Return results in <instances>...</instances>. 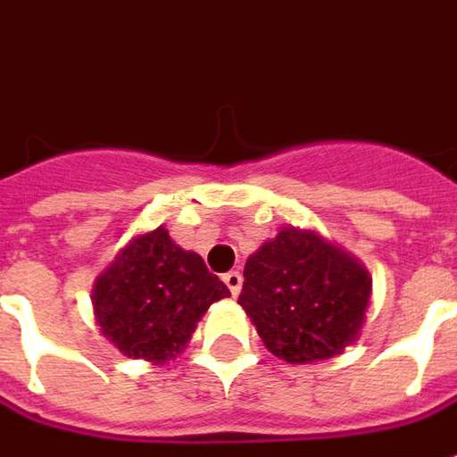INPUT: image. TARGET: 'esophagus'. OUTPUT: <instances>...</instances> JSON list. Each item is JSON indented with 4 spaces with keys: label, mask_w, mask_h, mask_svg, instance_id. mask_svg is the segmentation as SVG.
<instances>
[{
    "label": "esophagus",
    "mask_w": 457,
    "mask_h": 457,
    "mask_svg": "<svg viewBox=\"0 0 457 457\" xmlns=\"http://www.w3.org/2000/svg\"><path fill=\"white\" fill-rule=\"evenodd\" d=\"M222 282L228 284V289L232 292V296L239 295V289H242V274L237 270H232V272L222 274Z\"/></svg>",
    "instance_id": "1"
}]
</instances>
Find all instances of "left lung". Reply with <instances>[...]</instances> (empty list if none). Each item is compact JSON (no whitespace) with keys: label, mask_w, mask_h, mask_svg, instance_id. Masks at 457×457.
Listing matches in <instances>:
<instances>
[{"label":"left lung","mask_w":457,"mask_h":457,"mask_svg":"<svg viewBox=\"0 0 457 457\" xmlns=\"http://www.w3.org/2000/svg\"><path fill=\"white\" fill-rule=\"evenodd\" d=\"M369 302L371 277L361 262L296 228L247 260L237 299L264 346L289 363L339 356L359 339Z\"/></svg>","instance_id":"1"}]
</instances>
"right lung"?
I'll return each instance as SVG.
<instances>
[{"label":"right lung","instance_id":"1","mask_svg":"<svg viewBox=\"0 0 457 457\" xmlns=\"http://www.w3.org/2000/svg\"><path fill=\"white\" fill-rule=\"evenodd\" d=\"M229 289L195 252L158 228L133 237L94 284L98 327L118 351L165 363L187 346L197 321Z\"/></svg>","mask_w":457,"mask_h":457}]
</instances>
